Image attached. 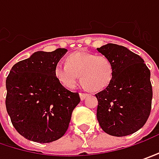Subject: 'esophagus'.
<instances>
[{"mask_svg": "<svg viewBox=\"0 0 159 159\" xmlns=\"http://www.w3.org/2000/svg\"><path fill=\"white\" fill-rule=\"evenodd\" d=\"M88 96H89V94H87V93H80V99H81L82 100H85Z\"/></svg>", "mask_w": 159, "mask_h": 159, "instance_id": "esophagus-1", "label": "esophagus"}]
</instances>
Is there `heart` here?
<instances>
[{"instance_id": "obj_1", "label": "heart", "mask_w": 159, "mask_h": 159, "mask_svg": "<svg viewBox=\"0 0 159 159\" xmlns=\"http://www.w3.org/2000/svg\"><path fill=\"white\" fill-rule=\"evenodd\" d=\"M79 75L84 86L98 92L110 84L114 67L107 56L83 52L71 53L66 57V63L59 62L54 67L56 79L66 89L75 87Z\"/></svg>"}]
</instances>
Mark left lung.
<instances>
[{"label": "left lung", "instance_id": "8db88e82", "mask_svg": "<svg viewBox=\"0 0 159 159\" xmlns=\"http://www.w3.org/2000/svg\"><path fill=\"white\" fill-rule=\"evenodd\" d=\"M111 60L114 75L97 94V119L107 134H132L145 125L151 110L150 71L144 60L121 45L107 43L97 48Z\"/></svg>", "mask_w": 159, "mask_h": 159}]
</instances>
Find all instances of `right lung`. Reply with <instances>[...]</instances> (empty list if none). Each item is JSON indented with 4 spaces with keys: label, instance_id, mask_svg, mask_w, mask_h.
<instances>
[{
    "label": "right lung",
    "instance_id": "obj_1",
    "mask_svg": "<svg viewBox=\"0 0 159 159\" xmlns=\"http://www.w3.org/2000/svg\"><path fill=\"white\" fill-rule=\"evenodd\" d=\"M66 49L36 52L12 66L6 79V108L13 126L25 139L48 143L65 134L78 93L68 91L54 75Z\"/></svg>",
    "mask_w": 159,
    "mask_h": 159
}]
</instances>
